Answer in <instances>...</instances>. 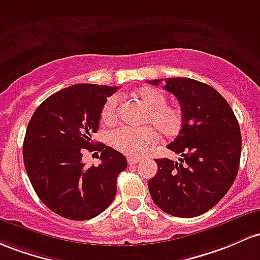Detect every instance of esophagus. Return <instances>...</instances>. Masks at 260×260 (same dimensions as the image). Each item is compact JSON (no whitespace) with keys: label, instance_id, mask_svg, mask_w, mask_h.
<instances>
[{"label":"esophagus","instance_id":"34e87169","mask_svg":"<svg viewBox=\"0 0 260 260\" xmlns=\"http://www.w3.org/2000/svg\"><path fill=\"white\" fill-rule=\"evenodd\" d=\"M139 162H140V159L136 158V157H129V158H127V163H129L130 166L138 165Z\"/></svg>","mask_w":260,"mask_h":260}]
</instances>
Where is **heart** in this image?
<instances>
[{"label": "heart", "mask_w": 260, "mask_h": 260, "mask_svg": "<svg viewBox=\"0 0 260 260\" xmlns=\"http://www.w3.org/2000/svg\"><path fill=\"white\" fill-rule=\"evenodd\" d=\"M135 97L144 104L146 113L142 122L150 124L162 138L171 139L180 133L183 126V112L176 104H168L166 93L153 87H144L135 93ZM119 98H108L102 107L101 118L107 125L114 124L118 119ZM150 126H121L109 134V142L119 152L140 157L156 142V133Z\"/></svg>", "instance_id": "obj_1"}]
</instances>
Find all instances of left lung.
<instances>
[{
  "label": "left lung",
  "instance_id": "8db88e82",
  "mask_svg": "<svg viewBox=\"0 0 260 260\" xmlns=\"http://www.w3.org/2000/svg\"><path fill=\"white\" fill-rule=\"evenodd\" d=\"M162 80L150 81L157 86ZM183 112L179 135L167 146L180 154L179 163L156 159L158 172L148 180L151 198L177 217L209 211L226 195L238 173L242 138L240 124L227 101L209 84L191 78H167Z\"/></svg>",
  "mask_w": 260,
  "mask_h": 260
}]
</instances>
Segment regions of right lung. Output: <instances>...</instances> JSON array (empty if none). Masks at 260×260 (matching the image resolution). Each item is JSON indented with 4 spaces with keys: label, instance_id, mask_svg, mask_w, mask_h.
Returning a JSON list of instances; mask_svg holds the SVG:
<instances>
[{
    "label": "right lung",
    "instance_id": "right-lung-1",
    "mask_svg": "<svg viewBox=\"0 0 260 260\" xmlns=\"http://www.w3.org/2000/svg\"><path fill=\"white\" fill-rule=\"evenodd\" d=\"M118 87L81 83L54 93L37 108L23 142L25 171L39 199L70 220L98 216L114 200L116 178L127 161L102 144L101 163L86 168L84 149L94 150L102 107Z\"/></svg>",
    "mask_w": 260,
    "mask_h": 260
}]
</instances>
